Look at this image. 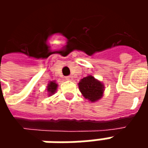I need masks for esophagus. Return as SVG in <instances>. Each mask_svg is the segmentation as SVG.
Returning a JSON list of instances; mask_svg holds the SVG:
<instances>
[{
  "instance_id": "obj_1",
  "label": "esophagus",
  "mask_w": 148,
  "mask_h": 148,
  "mask_svg": "<svg viewBox=\"0 0 148 148\" xmlns=\"http://www.w3.org/2000/svg\"><path fill=\"white\" fill-rule=\"evenodd\" d=\"M66 81H72V77H71V76L66 77Z\"/></svg>"
}]
</instances>
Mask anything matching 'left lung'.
I'll list each match as a JSON object with an SVG mask.
<instances>
[{
  "instance_id": "left-lung-1",
  "label": "left lung",
  "mask_w": 148,
  "mask_h": 148,
  "mask_svg": "<svg viewBox=\"0 0 148 148\" xmlns=\"http://www.w3.org/2000/svg\"><path fill=\"white\" fill-rule=\"evenodd\" d=\"M78 87L84 98L88 99L90 103L101 99L105 93L104 84L92 75H88L81 79L78 83Z\"/></svg>"
}]
</instances>
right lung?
<instances>
[{
    "mask_svg": "<svg viewBox=\"0 0 148 148\" xmlns=\"http://www.w3.org/2000/svg\"><path fill=\"white\" fill-rule=\"evenodd\" d=\"M58 87V84L56 82V81H51L48 83V86H47V94L49 96H52L56 92H57V90Z\"/></svg>",
    "mask_w": 148,
    "mask_h": 148,
    "instance_id": "add662e5",
    "label": "right lung"
}]
</instances>
